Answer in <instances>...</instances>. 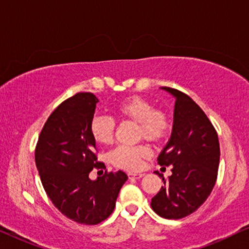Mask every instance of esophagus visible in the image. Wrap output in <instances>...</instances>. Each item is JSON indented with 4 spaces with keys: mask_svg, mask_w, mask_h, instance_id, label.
<instances>
[{
    "mask_svg": "<svg viewBox=\"0 0 249 249\" xmlns=\"http://www.w3.org/2000/svg\"><path fill=\"white\" fill-rule=\"evenodd\" d=\"M144 176H145L144 173H134V172L128 173L129 178H135V179H141V178H142V177H144Z\"/></svg>",
    "mask_w": 249,
    "mask_h": 249,
    "instance_id": "esophagus-1",
    "label": "esophagus"
}]
</instances>
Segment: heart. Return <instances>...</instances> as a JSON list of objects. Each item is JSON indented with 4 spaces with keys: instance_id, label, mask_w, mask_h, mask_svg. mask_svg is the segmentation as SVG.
I'll return each instance as SVG.
<instances>
[{
    "instance_id": "obj_1",
    "label": "heart",
    "mask_w": 249,
    "mask_h": 249,
    "mask_svg": "<svg viewBox=\"0 0 249 249\" xmlns=\"http://www.w3.org/2000/svg\"><path fill=\"white\" fill-rule=\"evenodd\" d=\"M119 117L137 124L138 139L159 142L164 139L170 130V119L164 111L154 108L152 102L141 96H130L119 102L114 107ZM115 124L110 118L95 117L90 122V135L97 144L110 145L114 139ZM149 156L146 146H119L108 155L110 162L117 168L136 171L142 166Z\"/></svg>"
}]
</instances>
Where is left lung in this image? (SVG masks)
<instances>
[{
	"mask_svg": "<svg viewBox=\"0 0 249 249\" xmlns=\"http://www.w3.org/2000/svg\"><path fill=\"white\" fill-rule=\"evenodd\" d=\"M176 97L172 134L158 158L171 165L169 180L152 198L153 211L165 219H182L198 209L215 185L220 162L216 130L204 111L182 91L162 87ZM163 166V168H164Z\"/></svg>",
	"mask_w": 249,
	"mask_h": 249,
	"instance_id": "1",
	"label": "left lung"
}]
</instances>
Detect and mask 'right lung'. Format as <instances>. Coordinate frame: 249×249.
I'll return each mask as SVG.
<instances>
[{"mask_svg": "<svg viewBox=\"0 0 249 249\" xmlns=\"http://www.w3.org/2000/svg\"><path fill=\"white\" fill-rule=\"evenodd\" d=\"M97 102L91 93H77L62 102L44 124L35 149L40 181L51 202L68 219L88 226L111 215L128 179L124 171H105L89 179L94 168L105 169L97 161L90 135Z\"/></svg>", "mask_w": 249, "mask_h": 249, "instance_id": "obj_1", "label": "right lung"}]
</instances>
